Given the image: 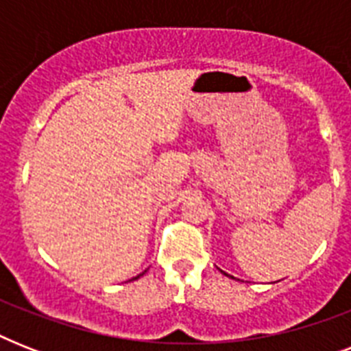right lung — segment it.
Masks as SVG:
<instances>
[{"mask_svg":"<svg viewBox=\"0 0 351 351\" xmlns=\"http://www.w3.org/2000/svg\"><path fill=\"white\" fill-rule=\"evenodd\" d=\"M142 275H143V273H142ZM138 277H140V275H138ZM138 277H134V278H138Z\"/></svg>","mask_w":351,"mask_h":351,"instance_id":"right-lung-1","label":"right lung"}]
</instances>
